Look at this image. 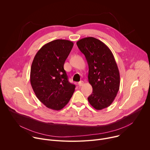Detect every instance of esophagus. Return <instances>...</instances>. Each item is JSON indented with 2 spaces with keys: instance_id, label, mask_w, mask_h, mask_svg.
<instances>
[{
  "instance_id": "obj_1",
  "label": "esophagus",
  "mask_w": 150,
  "mask_h": 150,
  "mask_svg": "<svg viewBox=\"0 0 150 150\" xmlns=\"http://www.w3.org/2000/svg\"><path fill=\"white\" fill-rule=\"evenodd\" d=\"M83 82L82 81H79V82H78V85L79 87H81V86H82V85H83Z\"/></svg>"
}]
</instances>
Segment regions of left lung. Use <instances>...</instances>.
Masks as SVG:
<instances>
[{"instance_id":"obj_1","label":"left lung","mask_w":150,"mask_h":150,"mask_svg":"<svg viewBox=\"0 0 150 150\" xmlns=\"http://www.w3.org/2000/svg\"><path fill=\"white\" fill-rule=\"evenodd\" d=\"M76 45L88 65V79L93 93L88 100L96 110L108 108L120 87V74L114 56L104 42L94 37L82 38Z\"/></svg>"}]
</instances>
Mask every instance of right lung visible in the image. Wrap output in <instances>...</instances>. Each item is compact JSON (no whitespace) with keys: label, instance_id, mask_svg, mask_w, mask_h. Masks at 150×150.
<instances>
[{"label":"right lung","instance_id":"1","mask_svg":"<svg viewBox=\"0 0 150 150\" xmlns=\"http://www.w3.org/2000/svg\"><path fill=\"white\" fill-rule=\"evenodd\" d=\"M74 46L67 40H55L36 53L31 68L30 82L38 99L49 109L60 110L69 101L75 88L64 69Z\"/></svg>","mask_w":150,"mask_h":150}]
</instances>
